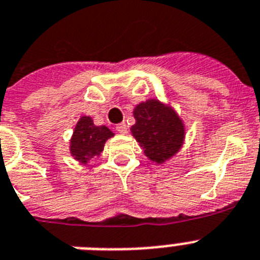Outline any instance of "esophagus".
Returning <instances> with one entry per match:
<instances>
[{"instance_id": "esophagus-1", "label": "esophagus", "mask_w": 260, "mask_h": 260, "mask_svg": "<svg viewBox=\"0 0 260 260\" xmlns=\"http://www.w3.org/2000/svg\"><path fill=\"white\" fill-rule=\"evenodd\" d=\"M116 131L119 132V134L121 135H126V132H128V125H126L125 123H120L116 125Z\"/></svg>"}]
</instances>
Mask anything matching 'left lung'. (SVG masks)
<instances>
[{
    "instance_id": "obj_1",
    "label": "left lung",
    "mask_w": 260,
    "mask_h": 260,
    "mask_svg": "<svg viewBox=\"0 0 260 260\" xmlns=\"http://www.w3.org/2000/svg\"><path fill=\"white\" fill-rule=\"evenodd\" d=\"M134 117L136 123L131 126L132 136L150 161L164 164L180 152L185 125L169 104L148 99L135 107Z\"/></svg>"
}]
</instances>
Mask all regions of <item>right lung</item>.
I'll return each instance as SVG.
<instances>
[{
	"label": "right lung",
	"instance_id": "obj_1",
	"mask_svg": "<svg viewBox=\"0 0 260 260\" xmlns=\"http://www.w3.org/2000/svg\"><path fill=\"white\" fill-rule=\"evenodd\" d=\"M113 135L106 125H95L91 117L82 116L78 120L70 140V153L78 162L84 165L91 158L102 154L104 144Z\"/></svg>",
	"mask_w": 260,
	"mask_h": 260
}]
</instances>
